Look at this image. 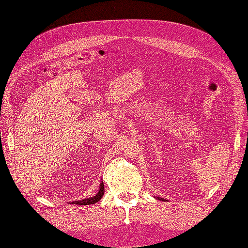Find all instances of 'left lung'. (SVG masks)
Segmentation results:
<instances>
[{
  "label": "left lung",
  "instance_id": "1",
  "mask_svg": "<svg viewBox=\"0 0 248 248\" xmlns=\"http://www.w3.org/2000/svg\"><path fill=\"white\" fill-rule=\"evenodd\" d=\"M155 199H158V200H161V201H164V199H161V198H157V197H155Z\"/></svg>",
  "mask_w": 248,
  "mask_h": 248
}]
</instances>
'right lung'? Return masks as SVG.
<instances>
[{"label":"right lung","instance_id":"1","mask_svg":"<svg viewBox=\"0 0 248 248\" xmlns=\"http://www.w3.org/2000/svg\"><path fill=\"white\" fill-rule=\"evenodd\" d=\"M104 194V185L103 182L100 183L99 186V191L97 194H95L94 197L89 198V199H85V200H80V201H73L71 202V204L73 205H92V204H96L97 202H99L101 200V198L103 197Z\"/></svg>","mask_w":248,"mask_h":248}]
</instances>
